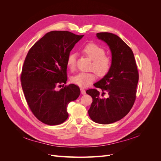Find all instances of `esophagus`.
<instances>
[{
  "label": "esophagus",
  "mask_w": 161,
  "mask_h": 161,
  "mask_svg": "<svg viewBox=\"0 0 161 161\" xmlns=\"http://www.w3.org/2000/svg\"><path fill=\"white\" fill-rule=\"evenodd\" d=\"M80 92L82 95H85L86 93V91L84 88H80Z\"/></svg>",
  "instance_id": "34e87169"
}]
</instances>
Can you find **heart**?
I'll list each match as a JSON object with an SVG mask.
<instances>
[{"label": "heart", "instance_id": "obj_1", "mask_svg": "<svg viewBox=\"0 0 161 161\" xmlns=\"http://www.w3.org/2000/svg\"><path fill=\"white\" fill-rule=\"evenodd\" d=\"M82 53L92 60L91 69H92L99 76H104L109 72L111 67V58L105 55V51L103 47L90 43L85 45L82 49ZM76 64V54L71 53L67 58V66L70 69H75ZM94 72H79L72 76L71 82L79 86H86L95 79Z\"/></svg>", "mask_w": 161, "mask_h": 161}]
</instances>
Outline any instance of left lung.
I'll use <instances>...</instances> for the list:
<instances>
[{
	"mask_svg": "<svg viewBox=\"0 0 161 161\" xmlns=\"http://www.w3.org/2000/svg\"><path fill=\"white\" fill-rule=\"evenodd\" d=\"M111 53L109 72L94 84L96 88L86 91L92 98L88 113L91 119L100 124H109L122 119L132 108L136 99L138 72L132 50L114 33H97Z\"/></svg>",
	"mask_w": 161,
	"mask_h": 161,
	"instance_id": "obj_1",
	"label": "left lung"
}]
</instances>
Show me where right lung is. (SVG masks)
I'll return each instance as SVG.
<instances>
[{
    "label": "right lung",
    "mask_w": 161,
    "mask_h": 161,
    "mask_svg": "<svg viewBox=\"0 0 161 161\" xmlns=\"http://www.w3.org/2000/svg\"><path fill=\"white\" fill-rule=\"evenodd\" d=\"M83 36L52 31L27 53L21 76L22 89L32 113L43 124L54 125L65 121L69 117L68 104L80 95L79 87L74 84L59 91L56 87L66 84L67 58Z\"/></svg>",
    "instance_id": "obj_1"
}]
</instances>
